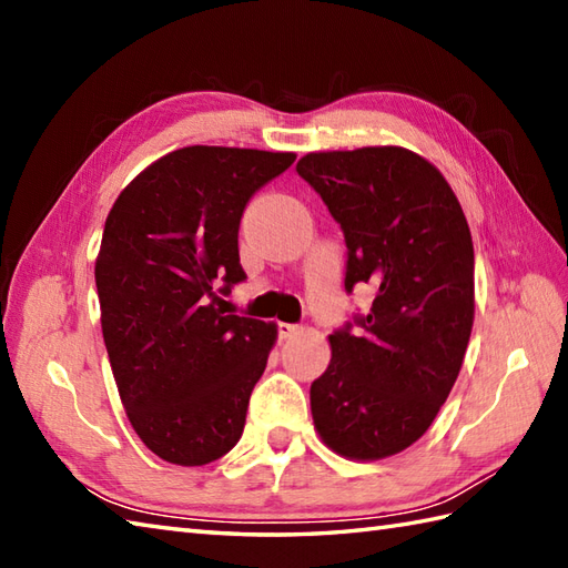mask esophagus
<instances>
[{
	"label": "esophagus",
	"mask_w": 568,
	"mask_h": 568,
	"mask_svg": "<svg viewBox=\"0 0 568 568\" xmlns=\"http://www.w3.org/2000/svg\"><path fill=\"white\" fill-rule=\"evenodd\" d=\"M300 332L297 324H291V322H277V336L281 339H291V336H295Z\"/></svg>",
	"instance_id": "34e87169"
}]
</instances>
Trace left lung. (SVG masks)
I'll return each instance as SVG.
<instances>
[{
  "mask_svg": "<svg viewBox=\"0 0 568 568\" xmlns=\"http://www.w3.org/2000/svg\"><path fill=\"white\" fill-rule=\"evenodd\" d=\"M297 175L346 241V293L376 291L366 315L329 334L312 419L346 458L415 444L449 397L474 327V241L462 204L422 155L397 146L307 153Z\"/></svg>",
  "mask_w": 568,
  "mask_h": 568,
  "instance_id": "obj_1",
  "label": "left lung"
}]
</instances>
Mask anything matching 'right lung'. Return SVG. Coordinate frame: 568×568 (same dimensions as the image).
<instances>
[{
	"instance_id": "add662e5",
	"label": "right lung",
	"mask_w": 568,
	"mask_h": 568,
	"mask_svg": "<svg viewBox=\"0 0 568 568\" xmlns=\"http://www.w3.org/2000/svg\"><path fill=\"white\" fill-rule=\"evenodd\" d=\"M295 153L187 146L149 165L104 222L94 283L112 373L141 442L168 464L232 452L275 324L216 307L246 273L239 224Z\"/></svg>"
}]
</instances>
